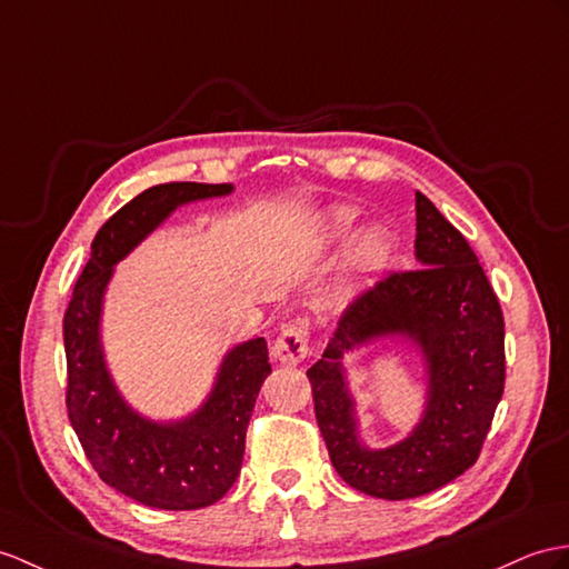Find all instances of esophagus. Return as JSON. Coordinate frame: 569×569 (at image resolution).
<instances>
[{"label": "esophagus", "instance_id": "esophagus-1", "mask_svg": "<svg viewBox=\"0 0 569 569\" xmlns=\"http://www.w3.org/2000/svg\"><path fill=\"white\" fill-rule=\"evenodd\" d=\"M307 355H309V323L299 318V321L284 326V330L277 336L272 357L280 365L297 367L299 362L307 359Z\"/></svg>", "mask_w": 569, "mask_h": 569}]
</instances>
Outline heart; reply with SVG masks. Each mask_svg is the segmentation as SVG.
Segmentation results:
<instances>
[{"label": "heart", "instance_id": "1", "mask_svg": "<svg viewBox=\"0 0 569 569\" xmlns=\"http://www.w3.org/2000/svg\"><path fill=\"white\" fill-rule=\"evenodd\" d=\"M357 219V212L352 207H338V210H332L328 221H330V229L345 233ZM393 256V237L389 229L383 227H369L362 233H359V239L355 241L352 248V266L357 272H373V270H381L386 262L391 260Z\"/></svg>", "mask_w": 569, "mask_h": 569}]
</instances>
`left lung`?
Segmentation results:
<instances>
[{
    "label": "left lung",
    "mask_w": 569,
    "mask_h": 569,
    "mask_svg": "<svg viewBox=\"0 0 569 569\" xmlns=\"http://www.w3.org/2000/svg\"><path fill=\"white\" fill-rule=\"evenodd\" d=\"M415 258L422 268L389 272L365 289L307 371L332 466L350 488L379 500H410L466 473L505 393V316L478 256L422 192H415ZM386 335L421 348L428 406L408 440L373 452L356 439L341 355Z\"/></svg>",
    "instance_id": "obj_1"
}]
</instances>
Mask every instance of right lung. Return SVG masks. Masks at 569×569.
Masks as SVG:
<instances>
[{"label":"right lung","mask_w":569,"mask_h":569,"mask_svg":"<svg viewBox=\"0 0 569 569\" xmlns=\"http://www.w3.org/2000/svg\"><path fill=\"white\" fill-rule=\"evenodd\" d=\"M231 190L229 183H163L120 207L96 233L64 311L69 422L99 478L147 507H210L237 482L246 429L270 373L268 342L256 338L237 345L221 362L210 398L190 418L151 422L124 403L106 369L99 338L103 292L116 262L178 204Z\"/></svg>","instance_id":"obj_1"}]
</instances>
